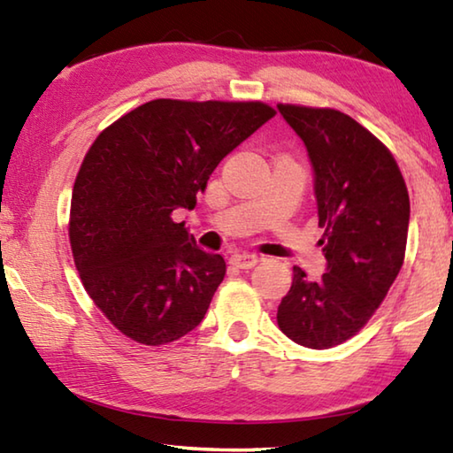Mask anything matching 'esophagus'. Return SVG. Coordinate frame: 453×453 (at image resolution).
I'll use <instances>...</instances> for the list:
<instances>
[{
    "mask_svg": "<svg viewBox=\"0 0 453 453\" xmlns=\"http://www.w3.org/2000/svg\"><path fill=\"white\" fill-rule=\"evenodd\" d=\"M259 262H262V257L256 256V254H245V251H243V254H235L232 257V265L240 267V270H250V267L257 265Z\"/></svg>",
    "mask_w": 453,
    "mask_h": 453,
    "instance_id": "obj_1",
    "label": "esophagus"
}]
</instances>
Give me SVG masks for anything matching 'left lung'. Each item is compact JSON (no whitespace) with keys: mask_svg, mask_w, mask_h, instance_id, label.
Returning a JSON list of instances; mask_svg holds the SVG:
<instances>
[{"mask_svg":"<svg viewBox=\"0 0 453 453\" xmlns=\"http://www.w3.org/2000/svg\"><path fill=\"white\" fill-rule=\"evenodd\" d=\"M278 110L308 150L327 259L318 281L294 267L278 326L300 346L327 349L367 324L400 273L410 196L392 151L356 119L329 107Z\"/></svg>","mask_w":453,"mask_h":453,"instance_id":"1","label":"left lung"}]
</instances>
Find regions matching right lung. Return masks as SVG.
<instances>
[{
	"label": "right lung",
	"instance_id": "obj_1",
	"mask_svg": "<svg viewBox=\"0 0 453 453\" xmlns=\"http://www.w3.org/2000/svg\"><path fill=\"white\" fill-rule=\"evenodd\" d=\"M275 116L262 102L153 99L96 137L73 183L70 243L83 288L129 340L196 329L226 275L175 210H194L229 151Z\"/></svg>",
	"mask_w": 453,
	"mask_h": 453
}]
</instances>
